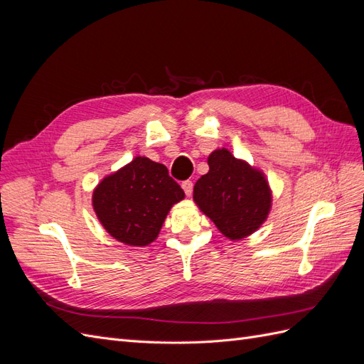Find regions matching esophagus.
<instances>
[{
    "label": "esophagus",
    "instance_id": "obj_1",
    "mask_svg": "<svg viewBox=\"0 0 364 364\" xmlns=\"http://www.w3.org/2000/svg\"><path fill=\"white\" fill-rule=\"evenodd\" d=\"M182 188H183L186 196H191V193H193V182L191 181H183L182 182Z\"/></svg>",
    "mask_w": 364,
    "mask_h": 364
}]
</instances>
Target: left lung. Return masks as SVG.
<instances>
[{
	"mask_svg": "<svg viewBox=\"0 0 364 364\" xmlns=\"http://www.w3.org/2000/svg\"><path fill=\"white\" fill-rule=\"evenodd\" d=\"M209 171L196 182L193 199L229 240H241L266 222L272 193L266 176L228 149L208 158Z\"/></svg>",
	"mask_w": 364,
	"mask_h": 364,
	"instance_id": "8db88e82",
	"label": "left lung"
}]
</instances>
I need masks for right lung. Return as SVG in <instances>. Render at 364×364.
<instances>
[{
    "label": "right lung",
    "instance_id": "1",
    "mask_svg": "<svg viewBox=\"0 0 364 364\" xmlns=\"http://www.w3.org/2000/svg\"><path fill=\"white\" fill-rule=\"evenodd\" d=\"M183 197L165 165L136 156L97 185L92 206L107 234L141 247L156 240L171 206Z\"/></svg>",
    "mask_w": 364,
    "mask_h": 364
}]
</instances>
